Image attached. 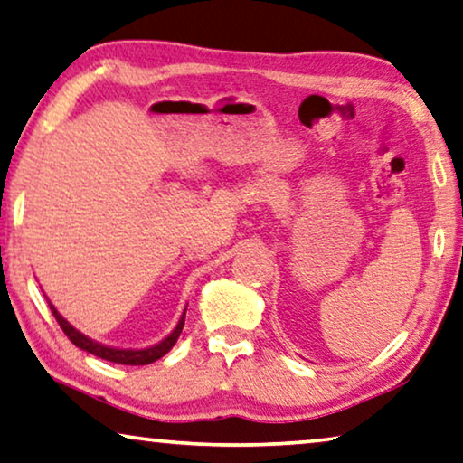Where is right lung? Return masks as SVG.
Here are the masks:
<instances>
[{
  "mask_svg": "<svg viewBox=\"0 0 463 463\" xmlns=\"http://www.w3.org/2000/svg\"><path fill=\"white\" fill-rule=\"evenodd\" d=\"M50 309L53 313V317H56L58 326L62 327V332L66 334V336H69L72 345L83 348V351H87V353L96 354V357H99V359L112 361V364H123V365H148V364H152V361L160 359L163 354L171 351L173 345L177 343L179 334H182L184 324H185V313H184L175 330H173L169 336L163 340V343L154 345L150 348H139V351H133V348H112V346H104L99 343H93L91 338H87V336H83L81 332L75 330V327H72L69 321H66L62 315L56 311V307H53L52 303H50Z\"/></svg>",
  "mask_w": 463,
  "mask_h": 463,
  "instance_id": "right-lung-1",
  "label": "right lung"
}]
</instances>
